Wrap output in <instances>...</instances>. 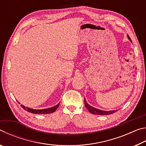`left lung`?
<instances>
[{
	"label": "left lung",
	"mask_w": 146,
	"mask_h": 146,
	"mask_svg": "<svg viewBox=\"0 0 146 146\" xmlns=\"http://www.w3.org/2000/svg\"><path fill=\"white\" fill-rule=\"evenodd\" d=\"M127 37L129 39V40L131 41V38L129 36L127 35ZM84 103H85V106L86 108L88 109V110L90 111L91 113H92V114L94 115H111V114H113V113H115L117 111V110H114V111H102V110H98L97 108H95L92 107V106H91L88 104L86 102V100L84 98Z\"/></svg>",
	"instance_id": "8db88e82"
}]
</instances>
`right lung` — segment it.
<instances>
[{"instance_id": "right-lung-1", "label": "right lung", "mask_w": 146, "mask_h": 146, "mask_svg": "<svg viewBox=\"0 0 146 146\" xmlns=\"http://www.w3.org/2000/svg\"><path fill=\"white\" fill-rule=\"evenodd\" d=\"M59 104H60L58 103L57 105L55 106L54 107L50 108L44 109V110H33V109H31V108L25 107V106L22 105V104L21 106L22 108L24 109L25 110H26L27 111L30 112L31 113H34V114H49V113H53L54 111H55L56 109H57L59 106Z\"/></svg>"}]
</instances>
